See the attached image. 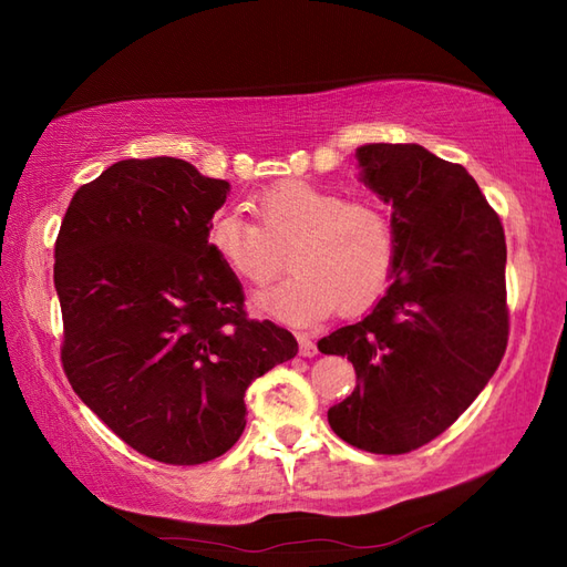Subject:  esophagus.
Listing matches in <instances>:
<instances>
[{"mask_svg": "<svg viewBox=\"0 0 567 567\" xmlns=\"http://www.w3.org/2000/svg\"><path fill=\"white\" fill-rule=\"evenodd\" d=\"M297 343H299V355H302V358H315L317 355V346L307 333H297Z\"/></svg>", "mask_w": 567, "mask_h": 567, "instance_id": "obj_1", "label": "esophagus"}]
</instances>
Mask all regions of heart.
Returning <instances> with one entry per match:
<instances>
[{"label": "heart", "instance_id": "b5f03b06", "mask_svg": "<svg viewBox=\"0 0 567 567\" xmlns=\"http://www.w3.org/2000/svg\"><path fill=\"white\" fill-rule=\"evenodd\" d=\"M258 224L236 209H219L207 224L212 256L240 282L260 287L282 268L287 248L292 272L256 297L277 321L311 327L343 311L365 309L388 285L394 231L378 204L346 202L341 192L307 179H282L252 195Z\"/></svg>", "mask_w": 567, "mask_h": 567}]
</instances>
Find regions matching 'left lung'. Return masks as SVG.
Listing matches in <instances>:
<instances>
[{
  "mask_svg": "<svg viewBox=\"0 0 567 567\" xmlns=\"http://www.w3.org/2000/svg\"><path fill=\"white\" fill-rule=\"evenodd\" d=\"M358 179L390 204V287L351 327L317 343L348 355L358 384L329 424L360 451L400 455L473 404L507 348V244L463 165L416 143L355 148Z\"/></svg>",
  "mask_w": 567,
  "mask_h": 567,
  "instance_id": "obj_1",
  "label": "left lung"
}]
</instances>
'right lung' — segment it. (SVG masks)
I'll list each match as a JSON object with an SVG mask.
<instances>
[{
  "label": "right lung",
  "instance_id": "obj_1",
  "mask_svg": "<svg viewBox=\"0 0 567 567\" xmlns=\"http://www.w3.org/2000/svg\"><path fill=\"white\" fill-rule=\"evenodd\" d=\"M228 189L167 155L114 163L75 192L55 240L72 390L161 463L224 455L248 384L297 355L290 331L246 317L244 287L207 246Z\"/></svg>",
  "mask_w": 567,
  "mask_h": 567
}]
</instances>
